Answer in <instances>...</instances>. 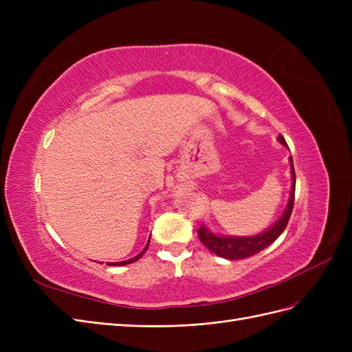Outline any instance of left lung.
I'll list each match as a JSON object with an SVG mask.
<instances>
[{"label":"left lung","instance_id":"left-lung-1","mask_svg":"<svg viewBox=\"0 0 352 352\" xmlns=\"http://www.w3.org/2000/svg\"><path fill=\"white\" fill-rule=\"evenodd\" d=\"M278 141L287 146L285 138L282 135L278 136ZM291 163V173H292V186H291V194L289 199H287V204L285 211L279 220L272 225L269 229L258 233V235L252 236H232V235H217V233L211 232L206 225H202L198 229V236L199 241L206 245L207 250L214 252L219 257H223L226 260H242L251 257V255L258 254L264 248H267L270 243H273L278 239L282 232L285 230L287 221H289L291 212L294 208V199H295V170H294V162L292 157H289Z\"/></svg>","mask_w":352,"mask_h":352}]
</instances>
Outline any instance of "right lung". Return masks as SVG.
Segmentation results:
<instances>
[{"label": "right lung", "instance_id": "right-lung-1", "mask_svg": "<svg viewBox=\"0 0 352 352\" xmlns=\"http://www.w3.org/2000/svg\"><path fill=\"white\" fill-rule=\"evenodd\" d=\"M151 238V236H150ZM148 245H150V239H148V242H146V245H145V248L136 255V257H133V258H131V260H126V261H119V263H107L109 265H126V264H131V263H135V261H138L140 260L142 255H144V252L148 250Z\"/></svg>", "mask_w": 352, "mask_h": 352}]
</instances>
